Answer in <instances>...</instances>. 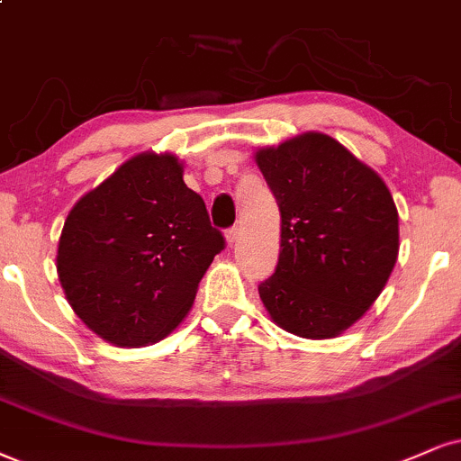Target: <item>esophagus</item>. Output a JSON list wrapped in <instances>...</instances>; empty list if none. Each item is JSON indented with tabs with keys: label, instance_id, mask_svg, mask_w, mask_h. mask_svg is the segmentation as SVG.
Returning <instances> with one entry per match:
<instances>
[{
	"label": "esophagus",
	"instance_id": "obj_1",
	"mask_svg": "<svg viewBox=\"0 0 461 461\" xmlns=\"http://www.w3.org/2000/svg\"><path fill=\"white\" fill-rule=\"evenodd\" d=\"M237 240H240V229H237V226H230V229L226 230V241H229V246H232Z\"/></svg>",
	"mask_w": 461,
	"mask_h": 461
}]
</instances>
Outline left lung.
<instances>
[{"mask_svg": "<svg viewBox=\"0 0 461 461\" xmlns=\"http://www.w3.org/2000/svg\"><path fill=\"white\" fill-rule=\"evenodd\" d=\"M282 215V252L258 294L276 325L335 338L366 314L400 249L397 209L384 181L321 132L257 153Z\"/></svg>", "mask_w": 461, "mask_h": 461, "instance_id": "1", "label": "left lung"}]
</instances>
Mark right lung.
I'll list each match as a JSON object with an SVG mask.
<instances>
[{
  "label": "right lung",
  "mask_w": 461,
  "mask_h": 461,
  "mask_svg": "<svg viewBox=\"0 0 461 461\" xmlns=\"http://www.w3.org/2000/svg\"><path fill=\"white\" fill-rule=\"evenodd\" d=\"M177 158L140 153L72 207L57 274L78 318L117 346L158 342L184 321L224 235Z\"/></svg>",
  "instance_id": "obj_1"
}]
</instances>
